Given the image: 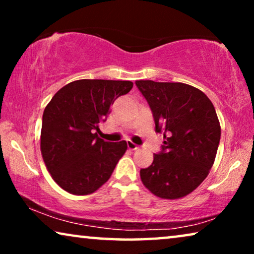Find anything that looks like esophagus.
Masks as SVG:
<instances>
[{
	"label": "esophagus",
	"mask_w": 254,
	"mask_h": 254,
	"mask_svg": "<svg viewBox=\"0 0 254 254\" xmlns=\"http://www.w3.org/2000/svg\"><path fill=\"white\" fill-rule=\"evenodd\" d=\"M127 147L128 149H130V150H136V149H138V145L135 144L134 142L131 141H127Z\"/></svg>",
	"instance_id": "obj_1"
}]
</instances>
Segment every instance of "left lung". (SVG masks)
<instances>
[{"label":"left lung","instance_id":"1","mask_svg":"<svg viewBox=\"0 0 254 254\" xmlns=\"http://www.w3.org/2000/svg\"><path fill=\"white\" fill-rule=\"evenodd\" d=\"M150 106L156 131H164V145L147 169L143 185L162 199H180L206 179L214 164L221 126L210 99L185 83L136 81Z\"/></svg>","mask_w":254,"mask_h":254}]
</instances>
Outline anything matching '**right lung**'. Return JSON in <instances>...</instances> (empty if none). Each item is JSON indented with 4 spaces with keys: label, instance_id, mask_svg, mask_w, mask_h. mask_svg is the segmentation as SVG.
<instances>
[{
    "label": "right lung",
    "instance_id": "1",
    "mask_svg": "<svg viewBox=\"0 0 254 254\" xmlns=\"http://www.w3.org/2000/svg\"><path fill=\"white\" fill-rule=\"evenodd\" d=\"M130 81L78 79L64 85L45 107L40 150L52 178L75 195H88L104 185L127 150V142L98 137L99 124Z\"/></svg>",
    "mask_w": 254,
    "mask_h": 254
}]
</instances>
